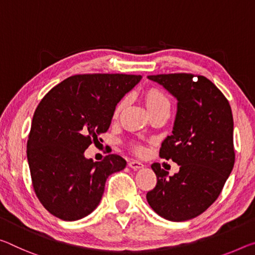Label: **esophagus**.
<instances>
[{"mask_svg": "<svg viewBox=\"0 0 255 255\" xmlns=\"http://www.w3.org/2000/svg\"><path fill=\"white\" fill-rule=\"evenodd\" d=\"M128 165H129V167H130L131 169H134V170H138V169L144 167V164H143L142 162H140V161H136V160L129 161Z\"/></svg>", "mask_w": 255, "mask_h": 255, "instance_id": "esophagus-1", "label": "esophagus"}]
</instances>
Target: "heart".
<instances>
[{"label": "heart", "instance_id": "b5f03b06", "mask_svg": "<svg viewBox=\"0 0 255 255\" xmlns=\"http://www.w3.org/2000/svg\"><path fill=\"white\" fill-rule=\"evenodd\" d=\"M145 103H146L148 112L154 111L156 109L164 108V107L170 108V103H169L168 99L165 98V95L161 91L156 90V88H151V90H148L146 93H145ZM124 106H125V100L120 101V102L117 104L116 111H115L116 116L121 111V109L124 108ZM136 149H140V147L136 146Z\"/></svg>", "mask_w": 255, "mask_h": 255}]
</instances>
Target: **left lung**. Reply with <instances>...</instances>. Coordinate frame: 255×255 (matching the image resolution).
Instances as JSON below:
<instances>
[{"label": "left lung", "instance_id": "left-lung-1", "mask_svg": "<svg viewBox=\"0 0 255 255\" xmlns=\"http://www.w3.org/2000/svg\"><path fill=\"white\" fill-rule=\"evenodd\" d=\"M177 100L172 134L160 156L179 165L173 176L153 163L157 183L146 200L157 215L186 221L203 213L218 196L235 163L232 108L224 94L203 76H147Z\"/></svg>", "mask_w": 255, "mask_h": 255}]
</instances>
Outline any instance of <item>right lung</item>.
Instances as JSON below:
<instances>
[{
    "label": "right lung",
    "instance_id": "obj_1",
    "mask_svg": "<svg viewBox=\"0 0 255 255\" xmlns=\"http://www.w3.org/2000/svg\"><path fill=\"white\" fill-rule=\"evenodd\" d=\"M142 76L77 75L47 93L35 110L27 142L31 180L40 203L66 221L98 208L106 181L126 160L109 154L100 162L85 151L111 125L117 104Z\"/></svg>",
    "mask_w": 255,
    "mask_h": 255
}]
</instances>
